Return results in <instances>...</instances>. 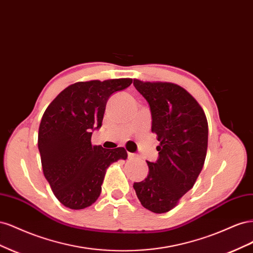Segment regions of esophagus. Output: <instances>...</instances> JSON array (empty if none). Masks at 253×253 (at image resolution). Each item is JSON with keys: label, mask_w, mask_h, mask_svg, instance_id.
Returning a JSON list of instances; mask_svg holds the SVG:
<instances>
[{"label": "esophagus", "mask_w": 253, "mask_h": 253, "mask_svg": "<svg viewBox=\"0 0 253 253\" xmlns=\"http://www.w3.org/2000/svg\"><path fill=\"white\" fill-rule=\"evenodd\" d=\"M138 155H136L135 153H127V157L128 158H135V157H137Z\"/></svg>", "instance_id": "34e87169"}]
</instances>
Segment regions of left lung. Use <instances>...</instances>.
<instances>
[{
  "label": "left lung",
  "mask_w": 253,
  "mask_h": 253,
  "mask_svg": "<svg viewBox=\"0 0 253 253\" xmlns=\"http://www.w3.org/2000/svg\"><path fill=\"white\" fill-rule=\"evenodd\" d=\"M133 84L150 105L152 132L160 142L158 159L147 162V178L133 187L145 209L165 213L194 186L203 169L208 122L202 106L177 84L137 79Z\"/></svg>",
  "instance_id": "left-lung-1"
}]
</instances>
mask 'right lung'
Returning a JSON list of instances; mask_svg holds the SVG:
<instances>
[{"instance_id":"obj_1","label":"right lung","mask_w":253,"mask_h":253,"mask_svg":"<svg viewBox=\"0 0 253 253\" xmlns=\"http://www.w3.org/2000/svg\"><path fill=\"white\" fill-rule=\"evenodd\" d=\"M132 82L122 78L74 83L44 112L38 135L43 173L53 194L67 208L79 210L94 204L106 169L126 159L124 148L103 149L90 139L94 129L101 127L111 95Z\"/></svg>"}]
</instances>
